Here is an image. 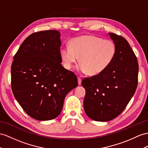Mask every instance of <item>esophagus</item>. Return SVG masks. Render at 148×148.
I'll return each instance as SVG.
<instances>
[{
    "label": "esophagus",
    "mask_w": 148,
    "mask_h": 148,
    "mask_svg": "<svg viewBox=\"0 0 148 148\" xmlns=\"http://www.w3.org/2000/svg\"><path fill=\"white\" fill-rule=\"evenodd\" d=\"M78 79V84L79 85H81V81H82V79L80 77H77Z\"/></svg>",
    "instance_id": "1"
}]
</instances>
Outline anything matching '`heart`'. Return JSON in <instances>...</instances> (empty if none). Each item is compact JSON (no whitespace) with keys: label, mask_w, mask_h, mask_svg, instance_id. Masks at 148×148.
<instances>
[{"label":"heart","mask_w":148,"mask_h":148,"mask_svg":"<svg viewBox=\"0 0 148 148\" xmlns=\"http://www.w3.org/2000/svg\"><path fill=\"white\" fill-rule=\"evenodd\" d=\"M116 54L115 44L95 36L74 37L60 49L64 66L71 69L79 58L78 69L91 75L99 74L110 66Z\"/></svg>","instance_id":"obj_1"}]
</instances>
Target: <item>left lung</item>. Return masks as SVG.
Segmentation results:
<instances>
[{
  "label": "left lung",
  "instance_id": "1",
  "mask_svg": "<svg viewBox=\"0 0 148 148\" xmlns=\"http://www.w3.org/2000/svg\"><path fill=\"white\" fill-rule=\"evenodd\" d=\"M116 47L113 61L100 74L86 77L84 111L97 121L116 118L126 108L135 93L138 83L137 58L124 37L109 33Z\"/></svg>",
  "mask_w": 148,
  "mask_h": 148
}]
</instances>
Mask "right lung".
<instances>
[{"label": "right lung", "mask_w": 148, "mask_h": 148, "mask_svg": "<svg viewBox=\"0 0 148 148\" xmlns=\"http://www.w3.org/2000/svg\"><path fill=\"white\" fill-rule=\"evenodd\" d=\"M60 45L58 31L37 32L26 38L14 56L12 92L24 111L37 120L58 117L67 94L78 86L76 75L60 63Z\"/></svg>", "instance_id": "1"}]
</instances>
